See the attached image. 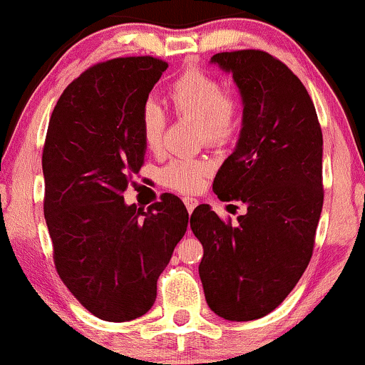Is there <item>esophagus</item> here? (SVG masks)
I'll list each match as a JSON object with an SVG mask.
<instances>
[{
    "mask_svg": "<svg viewBox=\"0 0 365 365\" xmlns=\"http://www.w3.org/2000/svg\"><path fill=\"white\" fill-rule=\"evenodd\" d=\"M183 202H185V207H187V211L190 212H194V209H195V206L199 202H197V199H194V197H185V199H183Z\"/></svg>",
    "mask_w": 365,
    "mask_h": 365,
    "instance_id": "obj_1",
    "label": "esophagus"
}]
</instances>
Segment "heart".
Returning a JSON list of instances; mask_svg holds the SVG:
<instances>
[{
	"mask_svg": "<svg viewBox=\"0 0 365 365\" xmlns=\"http://www.w3.org/2000/svg\"><path fill=\"white\" fill-rule=\"evenodd\" d=\"M170 101L180 116L199 123L202 139L220 144L235 133L240 121V103L235 96L225 92L215 75L202 70H188L180 75L170 89ZM166 118L159 104L148 101L140 111V135L145 148L153 153L161 149ZM209 165L200 159H175L161 171L165 185L180 192H192L202 182Z\"/></svg>",
	"mask_w": 365,
	"mask_h": 365,
	"instance_id": "1",
	"label": "heart"
}]
</instances>
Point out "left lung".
I'll use <instances>...</instances> for the list:
<instances>
[{
	"label": "left lung",
	"mask_w": 365,
	"mask_h": 365,
	"mask_svg": "<svg viewBox=\"0 0 365 365\" xmlns=\"http://www.w3.org/2000/svg\"><path fill=\"white\" fill-rule=\"evenodd\" d=\"M211 63L233 75L244 106L235 150L212 188L247 211L232 225L202 204L190 228L204 247L199 276L211 311L252 321L287 299L312 257L324 197L322 132L304 83L271 54L217 53Z\"/></svg>",
	"instance_id": "8db88e82"
}]
</instances>
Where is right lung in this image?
Instances as JSON below:
<instances>
[{
  "instance_id": "obj_1",
  "label": "right lung",
  "mask_w": 365,
  "mask_h": 365,
  "mask_svg": "<svg viewBox=\"0 0 365 365\" xmlns=\"http://www.w3.org/2000/svg\"><path fill=\"white\" fill-rule=\"evenodd\" d=\"M168 63L116 58L63 91L43 150L44 217L56 271L75 299L110 322L144 316L188 225L177 195L148 211L125 204L145 156L140 111Z\"/></svg>"
}]
</instances>
